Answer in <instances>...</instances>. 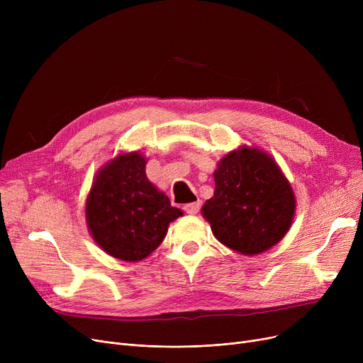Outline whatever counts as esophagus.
Segmentation results:
<instances>
[{"label": "esophagus", "instance_id": "1", "mask_svg": "<svg viewBox=\"0 0 363 363\" xmlns=\"http://www.w3.org/2000/svg\"><path fill=\"white\" fill-rule=\"evenodd\" d=\"M200 207H201V203H200V201H194V203L185 204V206H184V211H185L188 215H196V213H199Z\"/></svg>", "mask_w": 363, "mask_h": 363}]
</instances>
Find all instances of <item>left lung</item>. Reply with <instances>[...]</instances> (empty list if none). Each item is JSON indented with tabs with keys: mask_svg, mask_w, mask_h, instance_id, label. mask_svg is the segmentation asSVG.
I'll return each instance as SVG.
<instances>
[{
	"mask_svg": "<svg viewBox=\"0 0 363 363\" xmlns=\"http://www.w3.org/2000/svg\"><path fill=\"white\" fill-rule=\"evenodd\" d=\"M215 194L201 208L213 235L237 253H263L289 233L296 197L275 160L255 147L228 152L215 170Z\"/></svg>",
	"mask_w": 363,
	"mask_h": 363,
	"instance_id": "8db88e82",
	"label": "left lung"
}]
</instances>
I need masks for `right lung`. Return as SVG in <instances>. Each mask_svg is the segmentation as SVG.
Returning <instances> with one entry per match:
<instances>
[{"instance_id": "right-lung-1", "label": "right lung", "mask_w": 363, "mask_h": 363, "mask_svg": "<svg viewBox=\"0 0 363 363\" xmlns=\"http://www.w3.org/2000/svg\"><path fill=\"white\" fill-rule=\"evenodd\" d=\"M138 151L119 155L95 177L86 199L88 230L101 249L116 259L138 262L155 252L172 220L182 211L172 207L145 175Z\"/></svg>"}]
</instances>
